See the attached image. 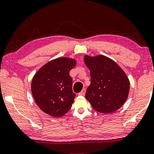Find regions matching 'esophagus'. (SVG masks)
Here are the masks:
<instances>
[{
	"mask_svg": "<svg viewBox=\"0 0 154 154\" xmlns=\"http://www.w3.org/2000/svg\"><path fill=\"white\" fill-rule=\"evenodd\" d=\"M85 88H83V89L82 90V91L81 92H79V95H85Z\"/></svg>",
	"mask_w": 154,
	"mask_h": 154,
	"instance_id": "esophagus-1",
	"label": "esophagus"
}]
</instances>
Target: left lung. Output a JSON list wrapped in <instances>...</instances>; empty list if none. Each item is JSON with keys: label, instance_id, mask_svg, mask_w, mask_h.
<instances>
[{"label": "left lung", "instance_id": "1", "mask_svg": "<svg viewBox=\"0 0 154 154\" xmlns=\"http://www.w3.org/2000/svg\"><path fill=\"white\" fill-rule=\"evenodd\" d=\"M84 61L91 78L85 98L98 112L109 113L117 111L129 93L130 82L125 72L114 61L105 56H85Z\"/></svg>", "mask_w": 154, "mask_h": 154}]
</instances>
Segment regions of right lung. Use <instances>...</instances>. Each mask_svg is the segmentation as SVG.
Masks as SVG:
<instances>
[{
  "label": "right lung",
  "instance_id": "add662e5",
  "mask_svg": "<svg viewBox=\"0 0 154 154\" xmlns=\"http://www.w3.org/2000/svg\"><path fill=\"white\" fill-rule=\"evenodd\" d=\"M75 65L72 59L60 57L40 69L31 82V92L43 112L61 117L70 110L75 94L72 90L69 71Z\"/></svg>",
  "mask_w": 154,
  "mask_h": 154
}]
</instances>
